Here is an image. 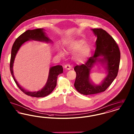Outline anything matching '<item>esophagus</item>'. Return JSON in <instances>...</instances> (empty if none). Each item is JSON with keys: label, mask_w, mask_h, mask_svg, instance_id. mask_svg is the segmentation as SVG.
Segmentation results:
<instances>
[{"label": "esophagus", "mask_w": 134, "mask_h": 134, "mask_svg": "<svg viewBox=\"0 0 134 134\" xmlns=\"http://www.w3.org/2000/svg\"><path fill=\"white\" fill-rule=\"evenodd\" d=\"M64 67H65V68H66V69H67V70H70V69H71V65H69V64H66V65H65V66H64Z\"/></svg>", "instance_id": "obj_1"}]
</instances>
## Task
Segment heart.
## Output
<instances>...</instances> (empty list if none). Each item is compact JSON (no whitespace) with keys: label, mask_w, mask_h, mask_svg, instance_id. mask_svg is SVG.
Here are the masks:
<instances>
[{"label":"heart","mask_w":134,"mask_h":134,"mask_svg":"<svg viewBox=\"0 0 134 134\" xmlns=\"http://www.w3.org/2000/svg\"><path fill=\"white\" fill-rule=\"evenodd\" d=\"M70 48L73 52L79 51L74 57V59L78 63H84L88 57L90 53V49L89 46L86 45V43L83 40H79L73 43L70 45ZM60 55H64V53L62 51Z\"/></svg>","instance_id":"heart-1"}]
</instances>
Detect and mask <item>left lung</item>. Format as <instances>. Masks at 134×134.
Returning a JSON list of instances; mask_svg holds the SVG:
<instances>
[{"mask_svg":"<svg viewBox=\"0 0 134 134\" xmlns=\"http://www.w3.org/2000/svg\"><path fill=\"white\" fill-rule=\"evenodd\" d=\"M97 37L94 55L84 64L76 65L74 69L76 73L74 86L83 95H91L104 91L117 76L120 62L121 53L115 40L102 29H92ZM101 56L102 59L98 58ZM97 60L106 65L108 75L99 85L93 83L90 79V70Z\"/></svg>","mask_w":134,"mask_h":134,"instance_id":"1","label":"left lung"}]
</instances>
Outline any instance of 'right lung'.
<instances>
[{
    "label": "right lung",
    "mask_w": 134,
    "mask_h": 134,
    "mask_svg": "<svg viewBox=\"0 0 134 134\" xmlns=\"http://www.w3.org/2000/svg\"><path fill=\"white\" fill-rule=\"evenodd\" d=\"M29 40L42 41L47 43L51 42V40H50L46 36L43 29H37L32 30H29L23 33L16 39L13 44L10 61V70L16 84L24 93L27 96L32 97H43L50 94L53 91V90L55 89L57 85L58 76L63 73V69L62 66L61 65H57L51 67L49 70L48 78L46 84L41 89H39L37 91H30L26 90L21 87L14 76L13 72V65L15 56L20 47L24 43Z\"/></svg>",
    "instance_id": "add662e5"
}]
</instances>
